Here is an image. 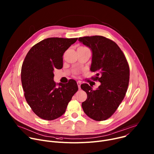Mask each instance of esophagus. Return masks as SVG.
<instances>
[{
    "label": "esophagus",
    "instance_id": "obj_1",
    "mask_svg": "<svg viewBox=\"0 0 154 154\" xmlns=\"http://www.w3.org/2000/svg\"><path fill=\"white\" fill-rule=\"evenodd\" d=\"M77 85H78V87H79V90H80L81 89V88H80V85H81V83H80V82H79V81H78L77 82Z\"/></svg>",
    "mask_w": 154,
    "mask_h": 154
}]
</instances>
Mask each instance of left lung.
<instances>
[{"label":"left lung","mask_w":154,"mask_h":154,"mask_svg":"<svg viewBox=\"0 0 154 154\" xmlns=\"http://www.w3.org/2000/svg\"><path fill=\"white\" fill-rule=\"evenodd\" d=\"M79 41L92 51L90 70L96 74L91 79L100 82L96 90L87 83L81 85L87 94L82 106L90 118L104 121L113 115L125 96L129 66L122 51L111 39L96 35L80 37Z\"/></svg>","instance_id":"obj_1"}]
</instances>
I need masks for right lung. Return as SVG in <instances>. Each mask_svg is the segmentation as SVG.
<instances>
[{
	"instance_id": "right-lung-1",
	"label": "right lung",
	"mask_w": 154,
	"mask_h": 154,
	"mask_svg": "<svg viewBox=\"0 0 154 154\" xmlns=\"http://www.w3.org/2000/svg\"><path fill=\"white\" fill-rule=\"evenodd\" d=\"M77 40V38L43 39L30 49L23 61L21 81L24 96L32 111L42 119L51 121L62 116L79 89L72 79L67 84L54 81V69L63 67V54Z\"/></svg>"
}]
</instances>
